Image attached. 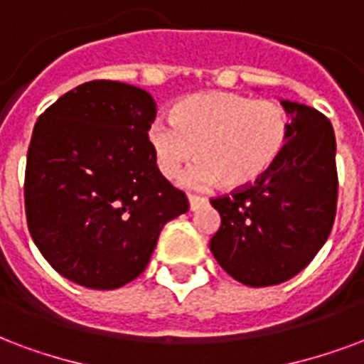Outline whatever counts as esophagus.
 I'll use <instances>...</instances> for the list:
<instances>
[{
  "label": "esophagus",
  "mask_w": 364,
  "mask_h": 364,
  "mask_svg": "<svg viewBox=\"0 0 364 364\" xmlns=\"http://www.w3.org/2000/svg\"><path fill=\"white\" fill-rule=\"evenodd\" d=\"M188 201H190V209H192V211H196L198 207H201V205L207 203V199L201 198V196H193V193H190V196H188Z\"/></svg>",
  "instance_id": "34e87169"
}]
</instances>
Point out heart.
Wrapping results in <instances>:
<instances>
[{
  "label": "heart",
  "instance_id": "heart-1",
  "mask_svg": "<svg viewBox=\"0 0 364 364\" xmlns=\"http://www.w3.org/2000/svg\"><path fill=\"white\" fill-rule=\"evenodd\" d=\"M288 138L289 114L282 105L228 92L188 95L174 105L172 120L155 119L147 128L163 176L174 178L193 157L199 161L186 174L193 188L255 184L280 159Z\"/></svg>",
  "mask_w": 364,
  "mask_h": 364
}]
</instances>
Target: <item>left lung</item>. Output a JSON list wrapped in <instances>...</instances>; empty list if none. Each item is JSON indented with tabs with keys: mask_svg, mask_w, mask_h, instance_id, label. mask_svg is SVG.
Returning <instances> with one entry per match:
<instances>
[{
	"mask_svg": "<svg viewBox=\"0 0 364 364\" xmlns=\"http://www.w3.org/2000/svg\"><path fill=\"white\" fill-rule=\"evenodd\" d=\"M288 146L263 178L211 199L220 228L209 247L237 282L261 288L294 278L330 236L338 203L336 138L316 109L282 100Z\"/></svg>",
	"mask_w": 364,
	"mask_h": 364,
	"instance_id": "1",
	"label": "left lung"
}]
</instances>
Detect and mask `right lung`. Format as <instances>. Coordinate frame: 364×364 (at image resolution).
Segmentation results:
<instances>
[{"label": "right lung", "mask_w": 364, "mask_h": 364, "mask_svg": "<svg viewBox=\"0 0 364 364\" xmlns=\"http://www.w3.org/2000/svg\"><path fill=\"white\" fill-rule=\"evenodd\" d=\"M155 114L146 90L114 80L80 84L40 114L26 157V223L43 259L70 282H132L163 226L190 209L153 157Z\"/></svg>", "instance_id": "1"}]
</instances>
